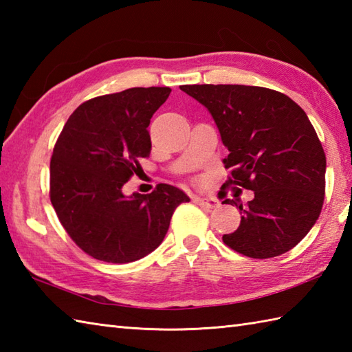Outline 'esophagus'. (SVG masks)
Segmentation results:
<instances>
[{
	"label": "esophagus",
	"mask_w": 352,
	"mask_h": 352,
	"mask_svg": "<svg viewBox=\"0 0 352 352\" xmlns=\"http://www.w3.org/2000/svg\"><path fill=\"white\" fill-rule=\"evenodd\" d=\"M195 203L201 207H206V208H216L219 207V201L213 198V197H197L195 198Z\"/></svg>",
	"instance_id": "esophagus-1"
}]
</instances>
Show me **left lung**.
<instances>
[{
    "label": "left lung",
    "instance_id": "1",
    "mask_svg": "<svg viewBox=\"0 0 352 352\" xmlns=\"http://www.w3.org/2000/svg\"><path fill=\"white\" fill-rule=\"evenodd\" d=\"M210 111L230 154L227 184L254 192L241 226L222 241L251 258L287 252L307 236L322 210L327 159L305 111L287 95L243 85H184ZM237 193V192H236Z\"/></svg>",
    "mask_w": 352,
    "mask_h": 352
}]
</instances>
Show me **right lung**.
I'll use <instances>...</instances> for the list:
<instances>
[{
  "mask_svg": "<svg viewBox=\"0 0 352 352\" xmlns=\"http://www.w3.org/2000/svg\"><path fill=\"white\" fill-rule=\"evenodd\" d=\"M169 87H131L96 96L76 109L50 163V198L66 233L89 256L130 263L148 256L168 233L183 190L157 184L125 197L122 186L149 157L148 125Z\"/></svg>",
  "mask_w": 352,
  "mask_h": 352,
  "instance_id": "obj_1",
  "label": "right lung"
}]
</instances>
